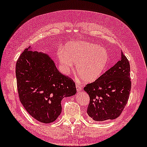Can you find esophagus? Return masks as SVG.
Instances as JSON below:
<instances>
[{
    "instance_id": "1",
    "label": "esophagus",
    "mask_w": 147,
    "mask_h": 147,
    "mask_svg": "<svg viewBox=\"0 0 147 147\" xmlns=\"http://www.w3.org/2000/svg\"><path fill=\"white\" fill-rule=\"evenodd\" d=\"M82 85H80V84H76V88H77V92H80V91H81L82 90Z\"/></svg>"
}]
</instances>
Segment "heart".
<instances>
[{
    "mask_svg": "<svg viewBox=\"0 0 147 147\" xmlns=\"http://www.w3.org/2000/svg\"><path fill=\"white\" fill-rule=\"evenodd\" d=\"M57 57L64 74H68L76 63L78 76L84 82H94L104 73L110 60L108 51L97 44L75 42L59 50Z\"/></svg>",
    "mask_w": 147,
    "mask_h": 147,
    "instance_id": "b5f03b06",
    "label": "heart"
}]
</instances>
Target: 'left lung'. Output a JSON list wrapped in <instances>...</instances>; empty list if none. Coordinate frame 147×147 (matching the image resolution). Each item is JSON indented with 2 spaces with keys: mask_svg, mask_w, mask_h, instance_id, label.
<instances>
[{
  "mask_svg": "<svg viewBox=\"0 0 147 147\" xmlns=\"http://www.w3.org/2000/svg\"><path fill=\"white\" fill-rule=\"evenodd\" d=\"M130 63L123 52L115 65L84 90L90 96L88 116L95 121L119 117L128 102L131 90Z\"/></svg>",
  "mask_w": 147,
  "mask_h": 147,
  "instance_id": "obj_1",
  "label": "left lung"
}]
</instances>
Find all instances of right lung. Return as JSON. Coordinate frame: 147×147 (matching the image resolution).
Masks as SVG:
<instances>
[{"mask_svg":"<svg viewBox=\"0 0 147 147\" xmlns=\"http://www.w3.org/2000/svg\"><path fill=\"white\" fill-rule=\"evenodd\" d=\"M30 47L17 61L18 94L30 115L42 123H51L61 113L62 100L76 94V84L59 72L47 53L32 51Z\"/></svg>","mask_w":147,"mask_h":147,"instance_id":"right-lung-1","label":"right lung"}]
</instances>
